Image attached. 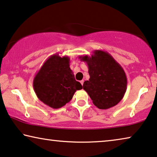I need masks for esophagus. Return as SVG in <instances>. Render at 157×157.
Masks as SVG:
<instances>
[{"label": "esophagus", "mask_w": 157, "mask_h": 157, "mask_svg": "<svg viewBox=\"0 0 157 157\" xmlns=\"http://www.w3.org/2000/svg\"><path fill=\"white\" fill-rule=\"evenodd\" d=\"M80 83H81V85H83V84H84V80H81V81H80Z\"/></svg>", "instance_id": "obj_1"}]
</instances>
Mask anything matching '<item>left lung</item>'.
<instances>
[{"label":"left lung","instance_id":"obj_1","mask_svg":"<svg viewBox=\"0 0 157 157\" xmlns=\"http://www.w3.org/2000/svg\"><path fill=\"white\" fill-rule=\"evenodd\" d=\"M79 58L88 65L90 78L84 82L83 89L93 104L100 109L118 104L127 90V78L121 65L108 52L101 50L94 51L91 57L81 56Z\"/></svg>","mask_w":157,"mask_h":157}]
</instances>
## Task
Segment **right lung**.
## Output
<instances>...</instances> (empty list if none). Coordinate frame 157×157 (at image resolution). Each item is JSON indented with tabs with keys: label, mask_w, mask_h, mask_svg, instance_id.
Returning <instances> with one entry per match:
<instances>
[{
	"label": "right lung",
	"mask_w": 157,
	"mask_h": 157,
	"mask_svg": "<svg viewBox=\"0 0 157 157\" xmlns=\"http://www.w3.org/2000/svg\"><path fill=\"white\" fill-rule=\"evenodd\" d=\"M33 86L39 99L53 109L65 106L82 86L75 79L68 56L49 57L35 75Z\"/></svg>",
	"instance_id": "add662e5"
}]
</instances>
